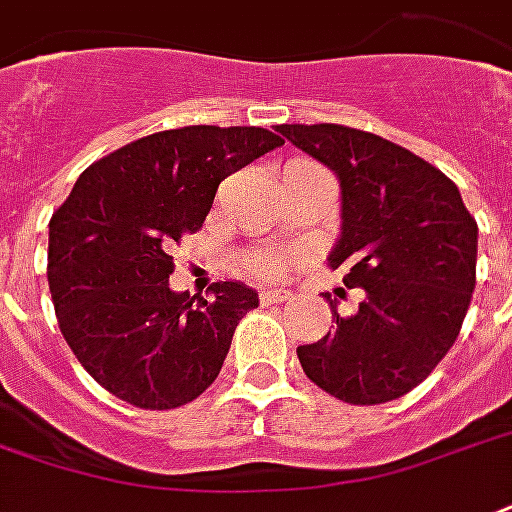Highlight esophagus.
<instances>
[{
    "instance_id": "1",
    "label": "esophagus",
    "mask_w": 512,
    "mask_h": 512,
    "mask_svg": "<svg viewBox=\"0 0 512 512\" xmlns=\"http://www.w3.org/2000/svg\"><path fill=\"white\" fill-rule=\"evenodd\" d=\"M287 298H290L287 290H260V304H282Z\"/></svg>"
}]
</instances>
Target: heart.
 Wrapping results in <instances>:
<instances>
[{
  "mask_svg": "<svg viewBox=\"0 0 512 512\" xmlns=\"http://www.w3.org/2000/svg\"><path fill=\"white\" fill-rule=\"evenodd\" d=\"M290 263H293V257L290 255L255 257V260H252V271H257V274H266V276H276V274H282V271H287Z\"/></svg>",
  "mask_w": 512,
  "mask_h": 512,
  "instance_id": "b5f03b06",
  "label": "heart"
}]
</instances>
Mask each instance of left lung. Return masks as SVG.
<instances>
[{
	"label": "left lung",
	"mask_w": 512,
	"mask_h": 512,
	"mask_svg": "<svg viewBox=\"0 0 512 512\" xmlns=\"http://www.w3.org/2000/svg\"><path fill=\"white\" fill-rule=\"evenodd\" d=\"M342 187V236L328 263L363 287L358 312L298 347L306 377L347 404H382L426 380L456 342L475 290L478 222L453 181L372 132L282 124ZM333 306V304H331Z\"/></svg>",
	"instance_id": "1"
}]
</instances>
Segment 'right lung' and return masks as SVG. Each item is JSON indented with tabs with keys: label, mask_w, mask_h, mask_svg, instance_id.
<instances>
[{
	"label": "right lung",
	"mask_w": 512,
	"mask_h": 512,
	"mask_svg": "<svg viewBox=\"0 0 512 512\" xmlns=\"http://www.w3.org/2000/svg\"><path fill=\"white\" fill-rule=\"evenodd\" d=\"M285 140L263 127L146 135L83 170L48 225V287L64 342L116 399L176 410L198 399L257 306L241 282L173 293L170 246L195 233L222 181Z\"/></svg>",
	"instance_id": "add662e5"
}]
</instances>
